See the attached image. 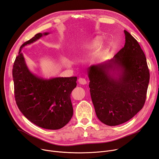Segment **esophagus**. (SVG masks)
<instances>
[{
	"instance_id": "1",
	"label": "esophagus",
	"mask_w": 159,
	"mask_h": 159,
	"mask_svg": "<svg viewBox=\"0 0 159 159\" xmlns=\"http://www.w3.org/2000/svg\"><path fill=\"white\" fill-rule=\"evenodd\" d=\"M79 83L80 84H86V83H87V81H86V80L85 79H84V78H79Z\"/></svg>"
}]
</instances>
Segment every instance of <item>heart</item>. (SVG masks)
I'll use <instances>...</instances> for the list:
<instances>
[{
  "label": "heart",
  "mask_w": 159,
  "mask_h": 159,
  "mask_svg": "<svg viewBox=\"0 0 159 159\" xmlns=\"http://www.w3.org/2000/svg\"><path fill=\"white\" fill-rule=\"evenodd\" d=\"M99 43H100V39H98H98H95L93 41L92 43L90 45H89L88 49H90V50L93 49H95V48H96L97 47H98L99 45Z\"/></svg>",
  "instance_id": "1"
}]
</instances>
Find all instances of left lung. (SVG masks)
I'll list each match as a JSON object with an SVG mask.
<instances>
[{
  "label": "left lung",
  "mask_w": 159,
  "mask_h": 159,
  "mask_svg": "<svg viewBox=\"0 0 159 159\" xmlns=\"http://www.w3.org/2000/svg\"><path fill=\"white\" fill-rule=\"evenodd\" d=\"M125 43L113 58L88 69L95 113L105 125L125 123L143 108L149 82L146 58L136 39L124 30Z\"/></svg>",
  "instance_id": "8db88e82"
}]
</instances>
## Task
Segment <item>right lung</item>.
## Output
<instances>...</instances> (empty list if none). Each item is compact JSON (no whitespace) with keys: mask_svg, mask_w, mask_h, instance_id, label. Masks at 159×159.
<instances>
[{"mask_svg":"<svg viewBox=\"0 0 159 159\" xmlns=\"http://www.w3.org/2000/svg\"><path fill=\"white\" fill-rule=\"evenodd\" d=\"M49 32L36 34L19 49L13 66L16 104L30 121L41 128L60 129L70 121L73 109L71 93L77 86V77L44 79L32 73L25 63L22 48Z\"/></svg>","mask_w":159,"mask_h":159,"instance_id":"add662e5","label":"right lung"}]
</instances>
